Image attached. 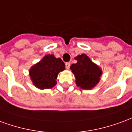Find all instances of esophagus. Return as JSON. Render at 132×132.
Returning a JSON list of instances; mask_svg holds the SVG:
<instances>
[{"mask_svg": "<svg viewBox=\"0 0 132 132\" xmlns=\"http://www.w3.org/2000/svg\"><path fill=\"white\" fill-rule=\"evenodd\" d=\"M70 62H66V63H65V67L67 68V70H69V69H70Z\"/></svg>", "mask_w": 132, "mask_h": 132, "instance_id": "34e87169", "label": "esophagus"}]
</instances>
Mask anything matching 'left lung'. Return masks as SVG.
<instances>
[{"label": "left lung", "instance_id": "1", "mask_svg": "<svg viewBox=\"0 0 132 132\" xmlns=\"http://www.w3.org/2000/svg\"><path fill=\"white\" fill-rule=\"evenodd\" d=\"M75 59L77 62L71 65L70 69L76 78L77 86L83 89H91L98 83L101 70L86 55H78Z\"/></svg>", "mask_w": 132, "mask_h": 132}]
</instances>
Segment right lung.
Wrapping results in <instances>:
<instances>
[{
    "instance_id": "add662e5",
    "label": "right lung",
    "mask_w": 132,
    "mask_h": 132,
    "mask_svg": "<svg viewBox=\"0 0 132 132\" xmlns=\"http://www.w3.org/2000/svg\"><path fill=\"white\" fill-rule=\"evenodd\" d=\"M65 70V64L60 58L53 55H47L29 70V75L34 84L41 89L51 88L57 84L60 72Z\"/></svg>"
}]
</instances>
